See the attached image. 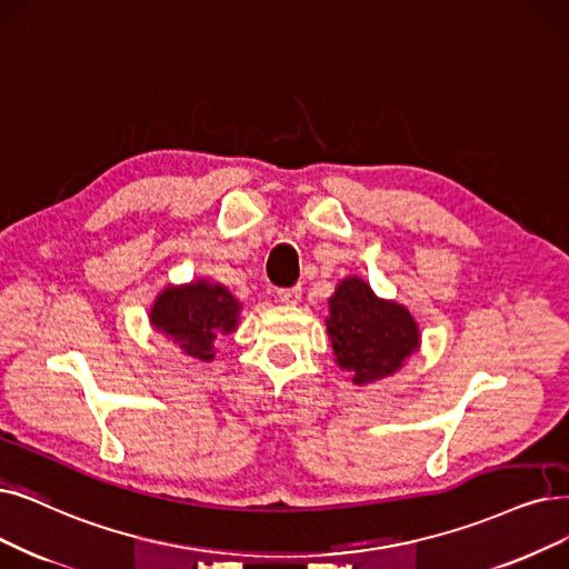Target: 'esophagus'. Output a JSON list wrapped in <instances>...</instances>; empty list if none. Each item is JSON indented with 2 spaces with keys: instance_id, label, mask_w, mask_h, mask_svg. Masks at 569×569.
<instances>
[{
  "instance_id": "1",
  "label": "esophagus",
  "mask_w": 569,
  "mask_h": 569,
  "mask_svg": "<svg viewBox=\"0 0 569 569\" xmlns=\"http://www.w3.org/2000/svg\"><path fill=\"white\" fill-rule=\"evenodd\" d=\"M278 299L287 306H297L301 301V287H287V289H278Z\"/></svg>"
}]
</instances>
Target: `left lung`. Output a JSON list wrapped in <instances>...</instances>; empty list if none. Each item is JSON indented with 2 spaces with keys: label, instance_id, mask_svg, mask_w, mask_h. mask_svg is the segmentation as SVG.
Masks as SVG:
<instances>
[{
  "label": "left lung",
  "instance_id": "left-lung-1",
  "mask_svg": "<svg viewBox=\"0 0 569 569\" xmlns=\"http://www.w3.org/2000/svg\"><path fill=\"white\" fill-rule=\"evenodd\" d=\"M327 333L336 363L357 385L397 373L420 348V329L408 308L378 299L373 289L355 276L340 280L329 299Z\"/></svg>",
  "mask_w": 569,
  "mask_h": 569
}]
</instances>
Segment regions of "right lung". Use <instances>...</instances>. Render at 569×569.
I'll list each match as a JSON object with an SVG mask.
<instances>
[{"mask_svg":"<svg viewBox=\"0 0 569 569\" xmlns=\"http://www.w3.org/2000/svg\"><path fill=\"white\" fill-rule=\"evenodd\" d=\"M240 303L233 293L210 280L170 284L158 293L149 320L156 331L166 333L177 348L198 359H214V340L231 333L240 320Z\"/></svg>","mask_w":569,"mask_h":569,"instance_id":"obj_1","label":"right lung"}]
</instances>
